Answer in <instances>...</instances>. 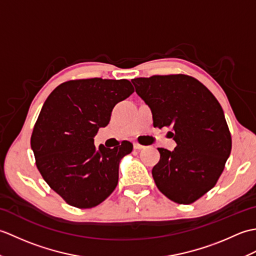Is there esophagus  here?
Wrapping results in <instances>:
<instances>
[{"label":"esophagus","mask_w":256,"mask_h":256,"mask_svg":"<svg viewBox=\"0 0 256 256\" xmlns=\"http://www.w3.org/2000/svg\"><path fill=\"white\" fill-rule=\"evenodd\" d=\"M133 148H134V150H143V148H145V146L140 145V144H138V143H134V144H133Z\"/></svg>","instance_id":"1"}]
</instances>
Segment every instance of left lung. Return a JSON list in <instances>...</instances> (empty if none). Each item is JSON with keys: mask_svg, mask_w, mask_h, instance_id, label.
<instances>
[{"mask_svg": "<svg viewBox=\"0 0 256 256\" xmlns=\"http://www.w3.org/2000/svg\"><path fill=\"white\" fill-rule=\"evenodd\" d=\"M132 82L153 114L154 126L172 128L177 146L158 148L152 175L157 188L177 204H189L214 187L232 148L224 113L214 96L186 74L153 76Z\"/></svg>", "mask_w": 256, "mask_h": 256, "instance_id": "1", "label": "left lung"}]
</instances>
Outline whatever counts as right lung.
Returning <instances> with one entry per match:
<instances>
[{
    "mask_svg": "<svg viewBox=\"0 0 256 256\" xmlns=\"http://www.w3.org/2000/svg\"><path fill=\"white\" fill-rule=\"evenodd\" d=\"M134 92L128 80L81 79L64 82L47 98L30 138L36 166L45 182L80 209L104 201L118 182L121 160L133 145L114 148L94 138L110 122L114 106Z\"/></svg>",
    "mask_w": 256,
    "mask_h": 256,
    "instance_id": "add662e5",
    "label": "right lung"
}]
</instances>
